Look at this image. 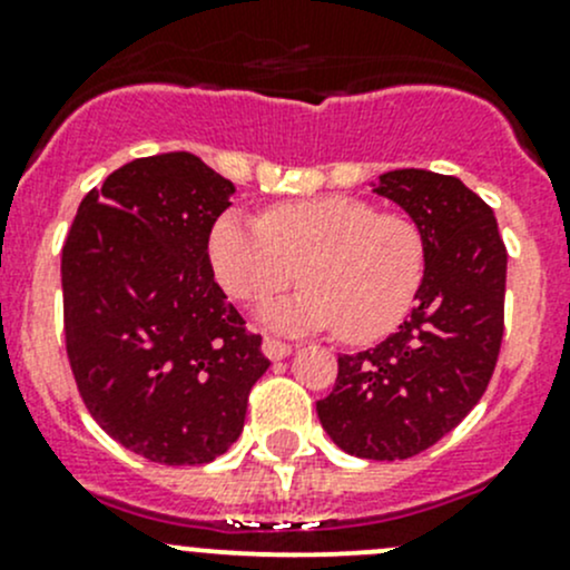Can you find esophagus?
Segmentation results:
<instances>
[{"label": "esophagus", "instance_id": "esophagus-1", "mask_svg": "<svg viewBox=\"0 0 570 570\" xmlns=\"http://www.w3.org/2000/svg\"><path fill=\"white\" fill-rule=\"evenodd\" d=\"M262 352L269 357V361H284V357L292 355V344H284V341L278 338H267L262 341Z\"/></svg>", "mask_w": 570, "mask_h": 570}]
</instances>
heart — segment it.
Returning a JSON list of instances; mask_svg holds the SVG:
<instances>
[{"label": "heart", "mask_w": 570, "mask_h": 570, "mask_svg": "<svg viewBox=\"0 0 570 570\" xmlns=\"http://www.w3.org/2000/svg\"><path fill=\"white\" fill-rule=\"evenodd\" d=\"M207 250L224 289L245 303L286 289L303 267L308 284L267 303L262 322L284 333L338 327L352 344L395 331L426 273L421 229L355 196L284 202L262 218L226 209Z\"/></svg>", "instance_id": "b5f03b06"}]
</instances>
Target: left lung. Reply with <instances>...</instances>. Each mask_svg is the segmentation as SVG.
I'll return each mask as SVG.
<instances>
[{
	"instance_id": "1",
	"label": "left lung",
	"mask_w": 570,
	"mask_h": 570,
	"mask_svg": "<svg viewBox=\"0 0 570 570\" xmlns=\"http://www.w3.org/2000/svg\"><path fill=\"white\" fill-rule=\"evenodd\" d=\"M371 188L421 229L426 273L399 331L338 355L316 415L341 451L395 461L440 442L487 391L502 344L508 250L491 207L459 177L395 169Z\"/></svg>"
}]
</instances>
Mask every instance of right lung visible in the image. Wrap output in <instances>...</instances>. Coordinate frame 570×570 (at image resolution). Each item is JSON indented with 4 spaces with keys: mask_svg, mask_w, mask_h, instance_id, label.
<instances>
[{
    "mask_svg": "<svg viewBox=\"0 0 570 570\" xmlns=\"http://www.w3.org/2000/svg\"><path fill=\"white\" fill-rule=\"evenodd\" d=\"M232 194L190 153L136 158L83 196L65 239V344L83 404L158 464L229 451L269 365L209 265Z\"/></svg>",
    "mask_w": 570,
    "mask_h": 570,
    "instance_id": "add662e5",
    "label": "right lung"
}]
</instances>
